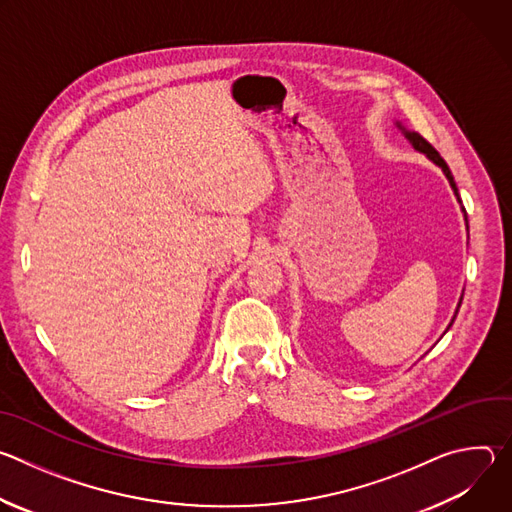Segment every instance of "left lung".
Masks as SVG:
<instances>
[{
    "instance_id": "left-lung-1",
    "label": "left lung",
    "mask_w": 512,
    "mask_h": 512,
    "mask_svg": "<svg viewBox=\"0 0 512 512\" xmlns=\"http://www.w3.org/2000/svg\"><path fill=\"white\" fill-rule=\"evenodd\" d=\"M401 127V125H399ZM403 129V127H401ZM403 133H405V137L413 143V148L415 150H419V152H423L431 162H435L437 166H440L442 170H444V174H446V178L450 180V184H452V188H454V192H456V196H458V200H460V194H458V186H456V182H454V176H452V172H450V168H448V164H446V160L440 156V152H437L433 145L423 137V135H419V133H415V131H405L403 129ZM462 202V200H460ZM464 212H466V208H464ZM462 304V302H460ZM460 308V306H458ZM458 314V312H456ZM452 324H454V320H452Z\"/></svg>"
}]
</instances>
